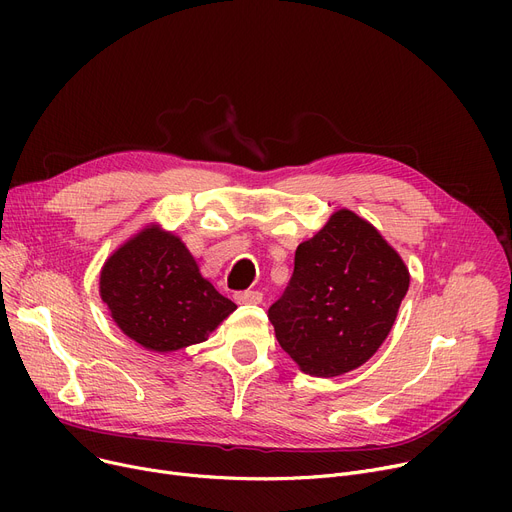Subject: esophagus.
Returning a JSON list of instances; mask_svg holds the SVG:
<instances>
[{
  "mask_svg": "<svg viewBox=\"0 0 512 512\" xmlns=\"http://www.w3.org/2000/svg\"><path fill=\"white\" fill-rule=\"evenodd\" d=\"M234 301L240 305H259L263 301V294L259 290H242L234 294Z\"/></svg>",
  "mask_w": 512,
  "mask_h": 512,
  "instance_id": "1",
  "label": "esophagus"
}]
</instances>
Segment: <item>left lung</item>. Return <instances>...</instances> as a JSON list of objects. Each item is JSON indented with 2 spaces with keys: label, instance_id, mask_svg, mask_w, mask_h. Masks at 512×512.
<instances>
[{
  "label": "left lung",
  "instance_id": "obj_1",
  "mask_svg": "<svg viewBox=\"0 0 512 512\" xmlns=\"http://www.w3.org/2000/svg\"><path fill=\"white\" fill-rule=\"evenodd\" d=\"M409 290L398 253L357 213L340 209L294 253V272L267 311L276 338L315 378L353 371L378 351Z\"/></svg>",
  "mask_w": 512,
  "mask_h": 512
}]
</instances>
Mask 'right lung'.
<instances>
[{
  "label": "right lung",
  "instance_id": "obj_1",
  "mask_svg": "<svg viewBox=\"0 0 512 512\" xmlns=\"http://www.w3.org/2000/svg\"><path fill=\"white\" fill-rule=\"evenodd\" d=\"M99 292L118 328L155 353L207 340L236 305L199 272L184 242L145 228L105 261Z\"/></svg>",
  "mask_w": 512,
  "mask_h": 512
}]
</instances>
